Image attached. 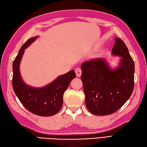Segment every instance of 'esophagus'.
Returning a JSON list of instances; mask_svg holds the SVG:
<instances>
[{
  "label": "esophagus",
  "mask_w": 147,
  "mask_h": 147,
  "mask_svg": "<svg viewBox=\"0 0 147 147\" xmlns=\"http://www.w3.org/2000/svg\"><path fill=\"white\" fill-rule=\"evenodd\" d=\"M76 73L77 77H80L81 76V74H82V70L79 68H77L76 69Z\"/></svg>",
  "instance_id": "1"
}]
</instances>
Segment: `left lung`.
<instances>
[{
    "mask_svg": "<svg viewBox=\"0 0 147 147\" xmlns=\"http://www.w3.org/2000/svg\"><path fill=\"white\" fill-rule=\"evenodd\" d=\"M112 55L121 57L115 69H111L103 58L85 61L81 65L86 107L93 115L105 116L115 113L133 91L134 61L125 43L118 38H115Z\"/></svg>",
    "mask_w": 147,
    "mask_h": 147,
    "instance_id": "obj_1",
    "label": "left lung"
}]
</instances>
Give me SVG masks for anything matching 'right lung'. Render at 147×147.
Instances as JSON below:
<instances>
[{
	"label": "right lung",
	"instance_id": "add662e5",
	"mask_svg": "<svg viewBox=\"0 0 147 147\" xmlns=\"http://www.w3.org/2000/svg\"><path fill=\"white\" fill-rule=\"evenodd\" d=\"M38 36L32 37L22 45L12 65V87L21 104L31 113L41 116H50L61 108L63 96L70 82L76 78L74 70L58 77L47 86L36 88L29 86L22 79L19 65L24 50L34 42Z\"/></svg>",
	"mask_w": 147,
	"mask_h": 147
}]
</instances>
